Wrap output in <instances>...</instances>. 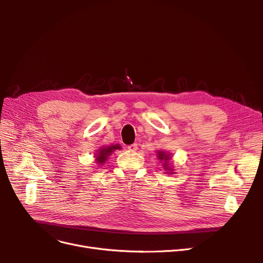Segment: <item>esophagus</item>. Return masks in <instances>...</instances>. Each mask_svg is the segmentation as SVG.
I'll list each match as a JSON object with an SVG mask.
<instances>
[{"label": "esophagus", "instance_id": "1", "mask_svg": "<svg viewBox=\"0 0 263 263\" xmlns=\"http://www.w3.org/2000/svg\"><path fill=\"white\" fill-rule=\"evenodd\" d=\"M128 149H129V150H131V151H135V150H137V144L129 145V146H128Z\"/></svg>", "mask_w": 263, "mask_h": 263}]
</instances>
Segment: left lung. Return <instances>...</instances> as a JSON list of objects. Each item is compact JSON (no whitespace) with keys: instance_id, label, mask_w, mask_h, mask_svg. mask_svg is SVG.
Here are the masks:
<instances>
[{"instance_id":"8db88e82","label":"left lung","mask_w":263,"mask_h":263,"mask_svg":"<svg viewBox=\"0 0 263 263\" xmlns=\"http://www.w3.org/2000/svg\"><path fill=\"white\" fill-rule=\"evenodd\" d=\"M158 157H159V159H160V160H163V161H164V163H163V164H164V167H165V170H166V168L168 170L170 167L167 166V162H168V161H170V159H171V158H170V156H168V155H166V154L162 153V151H159V153H158Z\"/></svg>"}]
</instances>
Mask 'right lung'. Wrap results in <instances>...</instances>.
Returning <instances> with one entry per match:
<instances>
[{
    "label": "right lung",
    "mask_w": 263,
    "mask_h": 263,
    "mask_svg": "<svg viewBox=\"0 0 263 263\" xmlns=\"http://www.w3.org/2000/svg\"><path fill=\"white\" fill-rule=\"evenodd\" d=\"M115 149H120L119 145H115V146H109L106 148H102L101 150H99V155H97V162L102 164L106 161L107 157L113 153Z\"/></svg>",
    "instance_id": "obj_1"
}]
</instances>
